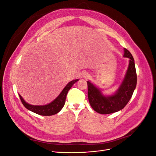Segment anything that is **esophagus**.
Instances as JSON below:
<instances>
[{
    "instance_id": "1",
    "label": "esophagus",
    "mask_w": 156,
    "mask_h": 156,
    "mask_svg": "<svg viewBox=\"0 0 156 156\" xmlns=\"http://www.w3.org/2000/svg\"><path fill=\"white\" fill-rule=\"evenodd\" d=\"M88 76V73L85 72V71H83L81 74V79H86Z\"/></svg>"
}]
</instances>
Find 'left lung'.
Instances as JSON below:
<instances>
[{"label": "left lung", "mask_w": 156, "mask_h": 156, "mask_svg": "<svg viewBox=\"0 0 156 156\" xmlns=\"http://www.w3.org/2000/svg\"><path fill=\"white\" fill-rule=\"evenodd\" d=\"M124 57L129 58L128 68L117 90L111 95H104L100 88L87 81L88 97L93 109L106 115L122 110L129 102L136 85L135 61L130 52L124 48Z\"/></svg>", "instance_id": "1"}]
</instances>
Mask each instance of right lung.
I'll use <instances>...</instances> for the list:
<instances>
[{
	"mask_svg": "<svg viewBox=\"0 0 156 156\" xmlns=\"http://www.w3.org/2000/svg\"><path fill=\"white\" fill-rule=\"evenodd\" d=\"M79 79L73 80V81L69 82L67 85L66 86L62 91L60 92L59 95L55 98V100L51 101V103H48L47 105H33L28 103L25 101L24 99L22 98V96L19 94L20 98L21 99V101L28 110H29L33 112L36 113L37 115H42V116H51L54 115L56 113H58L61 111V109L63 108L65 102H66V98L67 94L69 91V90L72 88L73 84L77 82Z\"/></svg>",
	"mask_w": 156,
	"mask_h": 156,
	"instance_id": "obj_1",
	"label": "right lung"
}]
</instances>
